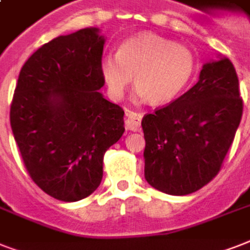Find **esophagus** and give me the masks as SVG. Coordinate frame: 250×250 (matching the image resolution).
I'll return each instance as SVG.
<instances>
[{
	"mask_svg": "<svg viewBox=\"0 0 250 250\" xmlns=\"http://www.w3.org/2000/svg\"><path fill=\"white\" fill-rule=\"evenodd\" d=\"M141 119H143V114L136 113V111H131V110H125V125L128 129L136 131L141 125Z\"/></svg>",
	"mask_w": 250,
	"mask_h": 250,
	"instance_id": "34e87169",
	"label": "esophagus"
}]
</instances>
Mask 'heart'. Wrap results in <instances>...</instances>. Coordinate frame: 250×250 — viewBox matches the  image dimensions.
<instances>
[{
  "instance_id": "1",
  "label": "heart",
  "mask_w": 250,
  "mask_h": 250,
  "mask_svg": "<svg viewBox=\"0 0 250 250\" xmlns=\"http://www.w3.org/2000/svg\"><path fill=\"white\" fill-rule=\"evenodd\" d=\"M100 75L107 93L121 100L133 79L137 97L167 104L182 93L196 70L189 49L156 33H140L125 40L115 54L100 60Z\"/></svg>"
}]
</instances>
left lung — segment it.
I'll return each instance as SVG.
<instances>
[{
  "label": "left lung",
  "mask_w": 250,
  "mask_h": 250,
  "mask_svg": "<svg viewBox=\"0 0 250 250\" xmlns=\"http://www.w3.org/2000/svg\"><path fill=\"white\" fill-rule=\"evenodd\" d=\"M241 115L236 70L218 56L204 63L188 92L143 118L146 182L172 196L206 186L221 170Z\"/></svg>",
  "instance_id": "1"
}]
</instances>
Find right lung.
<instances>
[{
    "instance_id": "add662e5",
    "label": "right lung",
    "mask_w": 250,
    "mask_h": 250,
    "mask_svg": "<svg viewBox=\"0 0 250 250\" xmlns=\"http://www.w3.org/2000/svg\"><path fill=\"white\" fill-rule=\"evenodd\" d=\"M105 36L89 27L39 48L21 70L10 125L24 166L49 196L88 197L102 180L104 154L125 132V111L98 90Z\"/></svg>"
}]
</instances>
